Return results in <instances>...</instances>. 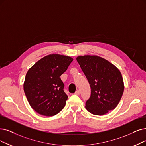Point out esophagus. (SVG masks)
<instances>
[{
	"label": "esophagus",
	"mask_w": 146,
	"mask_h": 146,
	"mask_svg": "<svg viewBox=\"0 0 146 146\" xmlns=\"http://www.w3.org/2000/svg\"><path fill=\"white\" fill-rule=\"evenodd\" d=\"M80 90H77L76 92H75V95H80Z\"/></svg>",
	"instance_id": "esophagus-1"
}]
</instances>
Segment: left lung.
<instances>
[{
    "label": "left lung",
    "instance_id": "obj_1",
    "mask_svg": "<svg viewBox=\"0 0 146 146\" xmlns=\"http://www.w3.org/2000/svg\"><path fill=\"white\" fill-rule=\"evenodd\" d=\"M77 60L88 80L91 96L86 103L90 113L102 115L115 108L124 91L119 69L104 58L96 55L79 56Z\"/></svg>",
    "mask_w": 146,
    "mask_h": 146
}]
</instances>
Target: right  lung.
Returning a JSON list of instances; mask_svg holds the SVG:
<instances>
[{
  "label": "right lung",
  "mask_w": 146,
  "mask_h": 146,
  "mask_svg": "<svg viewBox=\"0 0 146 146\" xmlns=\"http://www.w3.org/2000/svg\"><path fill=\"white\" fill-rule=\"evenodd\" d=\"M72 61L69 56L52 54L42 57L29 68L23 88L29 104L36 113L53 116L65 107L68 96L60 76Z\"/></svg>",
  "instance_id": "right-lung-1"
}]
</instances>
